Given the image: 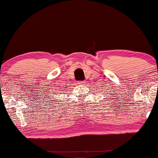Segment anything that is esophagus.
<instances>
[{
    "instance_id": "34e87169",
    "label": "esophagus",
    "mask_w": 158,
    "mask_h": 158,
    "mask_svg": "<svg viewBox=\"0 0 158 158\" xmlns=\"http://www.w3.org/2000/svg\"><path fill=\"white\" fill-rule=\"evenodd\" d=\"M77 84L81 85V84H84V82H83V81H78V82H77Z\"/></svg>"
}]
</instances>
